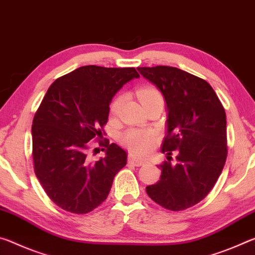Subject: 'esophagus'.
I'll return each mask as SVG.
<instances>
[{
    "mask_svg": "<svg viewBox=\"0 0 255 255\" xmlns=\"http://www.w3.org/2000/svg\"><path fill=\"white\" fill-rule=\"evenodd\" d=\"M128 162H130V164H132V165L136 166V167H139V166H142L144 164V160L141 159V158H137V157L130 155V156H128Z\"/></svg>",
    "mask_w": 255,
    "mask_h": 255,
    "instance_id": "1",
    "label": "esophagus"
}]
</instances>
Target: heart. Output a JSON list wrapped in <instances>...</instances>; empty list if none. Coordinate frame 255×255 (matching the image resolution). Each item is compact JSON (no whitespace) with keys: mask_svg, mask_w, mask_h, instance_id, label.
<instances>
[{"mask_svg":"<svg viewBox=\"0 0 255 255\" xmlns=\"http://www.w3.org/2000/svg\"><path fill=\"white\" fill-rule=\"evenodd\" d=\"M137 98L143 107L153 103H162V96L160 91L152 86H142L139 87L136 90ZM121 103H122V96H118L111 104L112 114H118ZM122 143L131 150L132 152L144 153L150 150L156 141L155 132L149 130H139V128H130L125 131L121 135Z\"/></svg>","mask_w":255,"mask_h":255,"instance_id":"1","label":"heart"}]
</instances>
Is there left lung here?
Returning a JSON list of instances; mask_svg holds the SVG:
<instances>
[{
    "instance_id": "1",
    "label": "left lung",
    "mask_w": 255,
    "mask_h": 255,
    "mask_svg": "<svg viewBox=\"0 0 255 255\" xmlns=\"http://www.w3.org/2000/svg\"><path fill=\"white\" fill-rule=\"evenodd\" d=\"M164 96L167 132L160 179L145 187L150 199L170 211L191 208L209 194L227 158L226 113L206 80L173 66L137 68ZM175 149L177 162L170 156Z\"/></svg>"
}]
</instances>
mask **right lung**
I'll return each instance as SVG.
<instances>
[{
	"instance_id": "right-lung-1",
	"label": "right lung",
	"mask_w": 255,
	"mask_h": 255,
	"mask_svg": "<svg viewBox=\"0 0 255 255\" xmlns=\"http://www.w3.org/2000/svg\"><path fill=\"white\" fill-rule=\"evenodd\" d=\"M139 77L134 68L85 65L56 79L44 96L32 120L33 170L61 209L88 214L107 199L128 158L118 144L100 140L110 103L124 83ZM93 138L107 153L97 162L90 156Z\"/></svg>"
}]
</instances>
